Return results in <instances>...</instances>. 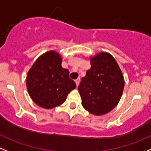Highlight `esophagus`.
I'll use <instances>...</instances> for the list:
<instances>
[{
  "instance_id": "34e87169",
  "label": "esophagus",
  "mask_w": 151,
  "mask_h": 151,
  "mask_svg": "<svg viewBox=\"0 0 151 151\" xmlns=\"http://www.w3.org/2000/svg\"><path fill=\"white\" fill-rule=\"evenodd\" d=\"M76 86L77 87H78V84H79V83H80V78H77L76 80Z\"/></svg>"
}]
</instances>
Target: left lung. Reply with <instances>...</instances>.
<instances>
[{
	"mask_svg": "<svg viewBox=\"0 0 151 151\" xmlns=\"http://www.w3.org/2000/svg\"><path fill=\"white\" fill-rule=\"evenodd\" d=\"M91 68L78 86L82 105L90 113L101 116L119 101L124 87L122 73L110 54L101 52L90 59Z\"/></svg>",
	"mask_w": 151,
	"mask_h": 151,
	"instance_id": "8db88e82",
	"label": "left lung"
}]
</instances>
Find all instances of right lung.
<instances>
[{
    "label": "right lung",
    "mask_w": 151,
    "mask_h": 151,
    "mask_svg": "<svg viewBox=\"0 0 151 151\" xmlns=\"http://www.w3.org/2000/svg\"><path fill=\"white\" fill-rule=\"evenodd\" d=\"M70 72L61 67V58L54 51L43 54L28 72L27 87L31 99L38 106L51 109L63 104L76 84Z\"/></svg>",
    "instance_id": "1"
}]
</instances>
